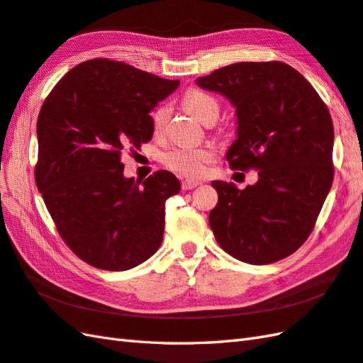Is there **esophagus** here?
I'll use <instances>...</instances> for the list:
<instances>
[{
	"label": "esophagus",
	"instance_id": "obj_1",
	"mask_svg": "<svg viewBox=\"0 0 363 363\" xmlns=\"http://www.w3.org/2000/svg\"><path fill=\"white\" fill-rule=\"evenodd\" d=\"M200 184H201V182H197V180H183L182 188H183V191H189V189L200 186Z\"/></svg>",
	"mask_w": 363,
	"mask_h": 363
}]
</instances>
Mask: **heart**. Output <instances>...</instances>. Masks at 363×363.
I'll return each instance as SVG.
<instances>
[{
    "label": "heart",
    "mask_w": 363,
    "mask_h": 363,
    "mask_svg": "<svg viewBox=\"0 0 363 363\" xmlns=\"http://www.w3.org/2000/svg\"><path fill=\"white\" fill-rule=\"evenodd\" d=\"M183 106L192 117H196L203 125L209 121H216L220 112V103L208 92L199 89H191L183 96ZM169 106H160L152 113V128L155 134H162L167 120H169ZM164 164L169 169L179 172L184 177H200L206 172L208 164L214 160V154L208 147L199 149H174L164 155Z\"/></svg>",
    "instance_id": "obj_1"
}]
</instances>
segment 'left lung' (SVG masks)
I'll return each mask as SVG.
<instances>
[{
    "label": "left lung",
    "mask_w": 363,
    "mask_h": 363,
    "mask_svg": "<svg viewBox=\"0 0 363 363\" xmlns=\"http://www.w3.org/2000/svg\"><path fill=\"white\" fill-rule=\"evenodd\" d=\"M196 84L222 94L235 108L229 166L259 171L257 183L245 189L211 183L218 192L209 212L217 243L250 264L288 257L311 234L333 184L328 109L306 78L280 61L229 65Z\"/></svg>",
    "instance_id": "left-lung-1"
}]
</instances>
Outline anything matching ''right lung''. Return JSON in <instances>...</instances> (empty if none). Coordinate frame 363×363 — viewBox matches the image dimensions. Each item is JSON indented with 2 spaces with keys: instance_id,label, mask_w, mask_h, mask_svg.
Listing matches in <instances>:
<instances>
[{
  "instance_id": "right-lung-1",
  "label": "right lung",
  "mask_w": 363,
  "mask_h": 363,
  "mask_svg": "<svg viewBox=\"0 0 363 363\" xmlns=\"http://www.w3.org/2000/svg\"><path fill=\"white\" fill-rule=\"evenodd\" d=\"M121 61L70 69L43 103L35 182L60 235L91 267L126 271L160 248L169 171L126 179L121 152L152 138L151 111L179 87Z\"/></svg>"
}]
</instances>
